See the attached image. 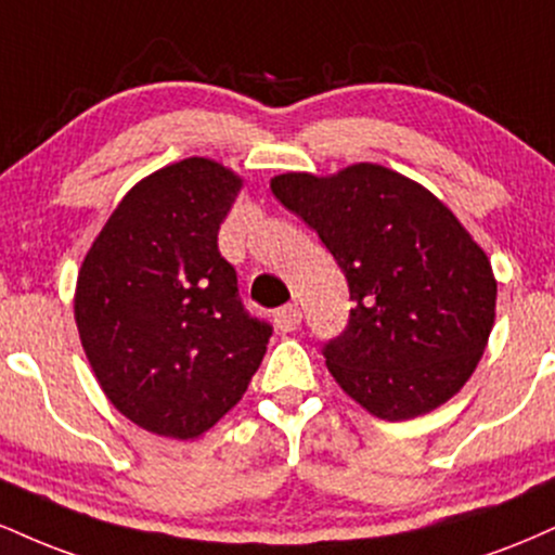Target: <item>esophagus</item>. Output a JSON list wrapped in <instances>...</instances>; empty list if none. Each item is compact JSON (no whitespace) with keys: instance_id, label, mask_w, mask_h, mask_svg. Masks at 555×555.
Here are the masks:
<instances>
[{"instance_id":"esophagus-1","label":"esophagus","mask_w":555,"mask_h":555,"mask_svg":"<svg viewBox=\"0 0 555 555\" xmlns=\"http://www.w3.org/2000/svg\"><path fill=\"white\" fill-rule=\"evenodd\" d=\"M299 321H302V313H299L297 305H284V308H279L276 313H273V323H276L279 331H295L299 326Z\"/></svg>"}]
</instances>
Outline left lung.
Wrapping results in <instances>:
<instances>
[{"label":"left lung","mask_w":555,"mask_h":555,"mask_svg":"<svg viewBox=\"0 0 555 555\" xmlns=\"http://www.w3.org/2000/svg\"><path fill=\"white\" fill-rule=\"evenodd\" d=\"M271 193L347 276L349 326L323 347L344 393L391 423L446 404L475 373L495 321V276L473 234L430 190L380 164L286 171Z\"/></svg>","instance_id":"left-lung-1"}]
</instances>
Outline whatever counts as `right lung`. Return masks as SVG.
Listing matches in <instances>:
<instances>
[{
    "instance_id": "add662e5",
    "label": "right lung",
    "mask_w": 555,
    "mask_h": 555,
    "mask_svg": "<svg viewBox=\"0 0 555 555\" xmlns=\"http://www.w3.org/2000/svg\"><path fill=\"white\" fill-rule=\"evenodd\" d=\"M242 177L190 156L114 208L75 286V323L106 399L138 428L193 441L247 391L271 339L219 253Z\"/></svg>"
}]
</instances>
